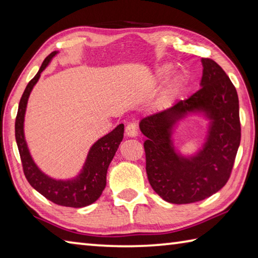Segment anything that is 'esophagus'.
<instances>
[{"instance_id": "obj_1", "label": "esophagus", "mask_w": 258, "mask_h": 258, "mask_svg": "<svg viewBox=\"0 0 258 258\" xmlns=\"http://www.w3.org/2000/svg\"><path fill=\"white\" fill-rule=\"evenodd\" d=\"M125 134L130 138H135L138 135V128L135 123H128L125 127Z\"/></svg>"}]
</instances>
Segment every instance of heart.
Listing matches in <instances>:
<instances>
[{
	"label": "heart",
	"mask_w": 258,
	"mask_h": 258,
	"mask_svg": "<svg viewBox=\"0 0 258 258\" xmlns=\"http://www.w3.org/2000/svg\"><path fill=\"white\" fill-rule=\"evenodd\" d=\"M169 72H171V67L166 64V66H163V67H161V68L159 69L158 74H159L160 76H166ZM181 85H182L181 78H180V77H175V78H174V80H173L172 84H171V90H172V91H175V90H177L178 87H180Z\"/></svg>",
	"instance_id": "obj_1"
}]
</instances>
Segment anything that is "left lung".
Masks as SVG:
<instances>
[{"label": "left lung", "mask_w": 258, "mask_h": 258, "mask_svg": "<svg viewBox=\"0 0 258 258\" xmlns=\"http://www.w3.org/2000/svg\"><path fill=\"white\" fill-rule=\"evenodd\" d=\"M202 62V87L197 92L140 121L147 137L143 146L148 180L156 194L171 204L200 202L221 190L232 172L241 139L237 90L215 61L203 58ZM192 112H204L210 127L203 149L185 157L176 152L171 131Z\"/></svg>", "instance_id": "left-lung-1"}]
</instances>
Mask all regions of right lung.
Segmentation results:
<instances>
[{
    "label": "right lung",
    "mask_w": 258,
    "mask_h": 258,
    "mask_svg": "<svg viewBox=\"0 0 258 258\" xmlns=\"http://www.w3.org/2000/svg\"><path fill=\"white\" fill-rule=\"evenodd\" d=\"M58 53L53 51L43 61L40 71L26 86L20 99L18 113L16 117V141L18 146L24 174L29 184L50 202L60 206L81 208L97 202L106 187L109 164L115 156L124 138V125L119 124L110 133L99 139L91 147L83 169L72 180H54L43 173L30 156L24 134V120L29 94L36 84L41 73L44 71L52 58Z\"/></svg>",
    "instance_id": "right-lung-1"
}]
</instances>
